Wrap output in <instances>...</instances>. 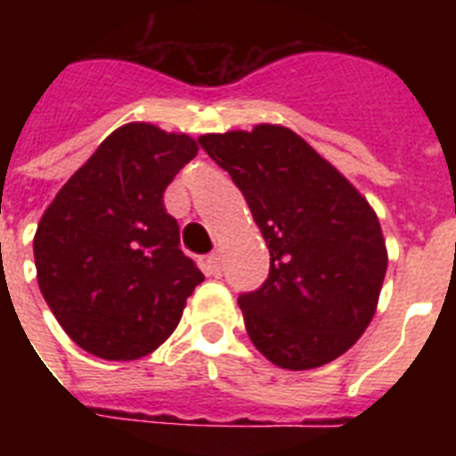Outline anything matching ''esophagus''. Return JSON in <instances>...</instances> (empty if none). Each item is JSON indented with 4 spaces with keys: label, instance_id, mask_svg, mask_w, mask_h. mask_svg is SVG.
<instances>
[{
    "label": "esophagus",
    "instance_id": "obj_1",
    "mask_svg": "<svg viewBox=\"0 0 456 456\" xmlns=\"http://www.w3.org/2000/svg\"><path fill=\"white\" fill-rule=\"evenodd\" d=\"M205 273H208V276H215V278L221 276V257H219V253H209V256L205 257Z\"/></svg>",
    "mask_w": 456,
    "mask_h": 456
}]
</instances>
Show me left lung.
I'll use <instances>...</instances> for the list:
<instances>
[{
    "mask_svg": "<svg viewBox=\"0 0 456 456\" xmlns=\"http://www.w3.org/2000/svg\"><path fill=\"white\" fill-rule=\"evenodd\" d=\"M244 193L267 241L269 276L240 294L257 352L285 370L331 363L377 310L388 253L368 200L283 125L199 139Z\"/></svg>",
    "mask_w": 456,
    "mask_h": 456,
    "instance_id": "1",
    "label": "left lung"
}]
</instances>
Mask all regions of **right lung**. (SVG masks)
<instances>
[{
    "label": "right lung",
    "mask_w": 456,
    "mask_h": 456,
    "mask_svg": "<svg viewBox=\"0 0 456 456\" xmlns=\"http://www.w3.org/2000/svg\"><path fill=\"white\" fill-rule=\"evenodd\" d=\"M199 143L151 123L114 130L59 189L34 237L38 288L84 352L134 361L178 326L203 273L164 191Z\"/></svg>",
    "instance_id": "1"
}]
</instances>
